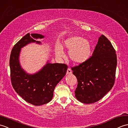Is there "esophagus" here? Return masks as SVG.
<instances>
[{"instance_id": "esophagus-1", "label": "esophagus", "mask_w": 128, "mask_h": 128, "mask_svg": "<svg viewBox=\"0 0 128 128\" xmlns=\"http://www.w3.org/2000/svg\"><path fill=\"white\" fill-rule=\"evenodd\" d=\"M72 72L71 69H70V68H68L67 70V74H72Z\"/></svg>"}]
</instances>
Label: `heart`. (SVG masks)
Here are the masks:
<instances>
[{"instance_id":"1","label":"heart","mask_w":128,"mask_h":128,"mask_svg":"<svg viewBox=\"0 0 128 128\" xmlns=\"http://www.w3.org/2000/svg\"><path fill=\"white\" fill-rule=\"evenodd\" d=\"M64 46L69 50L70 58L74 63L80 64L84 63L90 58L92 54V45L88 39L77 36H73L64 40ZM55 52L59 58L64 56V52L61 46L57 45Z\"/></svg>"}]
</instances>
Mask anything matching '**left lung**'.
I'll return each mask as SVG.
<instances>
[{
	"instance_id": "left-lung-1",
	"label": "left lung",
	"mask_w": 128,
	"mask_h": 128,
	"mask_svg": "<svg viewBox=\"0 0 128 128\" xmlns=\"http://www.w3.org/2000/svg\"><path fill=\"white\" fill-rule=\"evenodd\" d=\"M117 55L111 42L102 35L92 56L78 66L72 67L78 80L76 98L82 103L96 102L114 86Z\"/></svg>"
}]
</instances>
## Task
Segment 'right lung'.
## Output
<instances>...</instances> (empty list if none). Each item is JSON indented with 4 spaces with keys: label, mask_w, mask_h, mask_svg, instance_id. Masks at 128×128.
<instances>
[{
    "label": "right lung",
    "mask_w": 128,
    "mask_h": 128,
    "mask_svg": "<svg viewBox=\"0 0 128 128\" xmlns=\"http://www.w3.org/2000/svg\"><path fill=\"white\" fill-rule=\"evenodd\" d=\"M43 38L39 34H27L14 45L10 57L13 88L26 101L34 106L46 104L52 100L55 86L66 74L68 68L66 64L48 62L34 74H28L22 68L18 60L21 48L32 42L40 44L34 39Z\"/></svg>",
    "instance_id": "add662e5"
}]
</instances>
